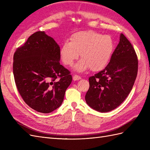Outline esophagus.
Segmentation results:
<instances>
[{
    "label": "esophagus",
    "mask_w": 150,
    "mask_h": 150,
    "mask_svg": "<svg viewBox=\"0 0 150 150\" xmlns=\"http://www.w3.org/2000/svg\"><path fill=\"white\" fill-rule=\"evenodd\" d=\"M80 79H81V77L77 75H74V76H73V80H74V81H76V80H79Z\"/></svg>",
    "instance_id": "1"
}]
</instances>
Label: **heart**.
I'll list each match as a JSON object with an SVG mask.
<instances>
[{
  "instance_id": "obj_1",
  "label": "heart",
  "mask_w": 150,
  "mask_h": 150,
  "mask_svg": "<svg viewBox=\"0 0 150 150\" xmlns=\"http://www.w3.org/2000/svg\"><path fill=\"white\" fill-rule=\"evenodd\" d=\"M70 40L61 45L59 55L64 64L71 66L80 53L82 59L74 66L75 70L79 72L89 68L93 71L103 70L109 64L115 51L112 37L94 31L76 32Z\"/></svg>"
}]
</instances>
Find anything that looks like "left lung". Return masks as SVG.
<instances>
[{
  "label": "left lung",
  "instance_id": "8db88e82",
  "mask_svg": "<svg viewBox=\"0 0 150 150\" xmlns=\"http://www.w3.org/2000/svg\"><path fill=\"white\" fill-rule=\"evenodd\" d=\"M138 60L132 44L124 34L104 70L89 79L86 101L99 112H110L123 103L131 91L136 79Z\"/></svg>",
  "mask_w": 150,
  "mask_h": 150
}]
</instances>
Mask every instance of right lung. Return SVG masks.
<instances>
[{
  "label": "right lung",
  "mask_w": 150,
  "mask_h": 150,
  "mask_svg": "<svg viewBox=\"0 0 150 150\" xmlns=\"http://www.w3.org/2000/svg\"><path fill=\"white\" fill-rule=\"evenodd\" d=\"M60 47L44 32L30 36L13 57V74L23 99L38 112L49 113L58 108L72 76L60 64Z\"/></svg>",
  "instance_id": "1"
}]
</instances>
